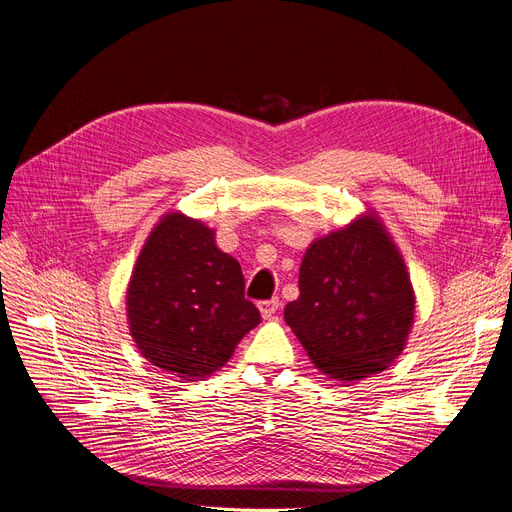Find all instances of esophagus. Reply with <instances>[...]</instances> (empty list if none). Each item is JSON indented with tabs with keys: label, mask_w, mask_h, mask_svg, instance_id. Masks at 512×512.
Segmentation results:
<instances>
[{
	"label": "esophagus",
	"mask_w": 512,
	"mask_h": 512,
	"mask_svg": "<svg viewBox=\"0 0 512 512\" xmlns=\"http://www.w3.org/2000/svg\"><path fill=\"white\" fill-rule=\"evenodd\" d=\"M280 307V301L278 299H270V301H261L259 303V311L263 317H272Z\"/></svg>",
	"instance_id": "1"
}]
</instances>
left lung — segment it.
Instances as JSON below:
<instances>
[{"instance_id": "obj_1", "label": "left lung", "mask_w": 512, "mask_h": 512, "mask_svg": "<svg viewBox=\"0 0 512 512\" xmlns=\"http://www.w3.org/2000/svg\"><path fill=\"white\" fill-rule=\"evenodd\" d=\"M299 290L284 319L330 378L344 384L369 378L405 348L415 294L378 218L363 215L315 240L301 263Z\"/></svg>"}]
</instances>
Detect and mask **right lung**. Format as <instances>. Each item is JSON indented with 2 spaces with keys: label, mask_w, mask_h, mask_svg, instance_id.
<instances>
[{
  "label": "right lung",
  "mask_w": 512,
  "mask_h": 512,
  "mask_svg": "<svg viewBox=\"0 0 512 512\" xmlns=\"http://www.w3.org/2000/svg\"><path fill=\"white\" fill-rule=\"evenodd\" d=\"M126 305L141 355L188 382L220 369L261 321L238 261L182 213L166 215L147 238Z\"/></svg>",
  "instance_id": "1"
}]
</instances>
